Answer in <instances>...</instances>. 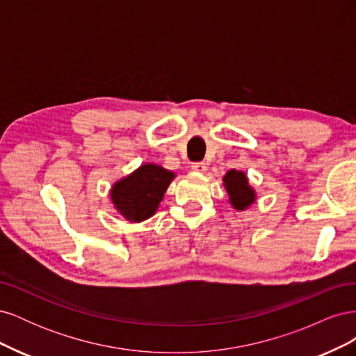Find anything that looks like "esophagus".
<instances>
[{"mask_svg":"<svg viewBox=\"0 0 356 356\" xmlns=\"http://www.w3.org/2000/svg\"><path fill=\"white\" fill-rule=\"evenodd\" d=\"M191 169L195 170V172H197V174H204V172H207V169H208V166L203 163V161H197V163H193L191 165Z\"/></svg>","mask_w":356,"mask_h":356,"instance_id":"esophagus-1","label":"esophagus"}]
</instances>
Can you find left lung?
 <instances>
[{
    "label": "left lung",
    "instance_id": "1",
    "mask_svg": "<svg viewBox=\"0 0 356 356\" xmlns=\"http://www.w3.org/2000/svg\"><path fill=\"white\" fill-rule=\"evenodd\" d=\"M222 186L229 195V203L236 211H246L257 200V193L250 186V179L242 170L230 169L222 177Z\"/></svg>",
    "mask_w": 356,
    "mask_h": 356
}]
</instances>
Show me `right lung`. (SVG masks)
<instances>
[{"instance_id":"1","label":"right lung","mask_w":356,"mask_h":356,"mask_svg":"<svg viewBox=\"0 0 356 356\" xmlns=\"http://www.w3.org/2000/svg\"><path fill=\"white\" fill-rule=\"evenodd\" d=\"M177 177L156 163H144L118 181L110 190L114 209L126 221L141 222L152 218L163 200L169 184Z\"/></svg>"}]
</instances>
